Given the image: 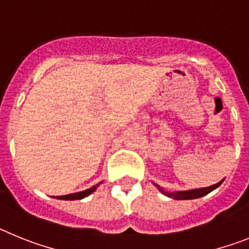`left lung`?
I'll return each instance as SVG.
<instances>
[{
    "label": "left lung",
    "instance_id": "8db88e82",
    "mask_svg": "<svg viewBox=\"0 0 249 249\" xmlns=\"http://www.w3.org/2000/svg\"><path fill=\"white\" fill-rule=\"evenodd\" d=\"M223 181H224V178L222 179L221 182H218V183H215V184H212V186H210V187H204V188H196V190H188V191H177V192H167V191H164L163 188H162L160 186H158V184H156V183H153V184L157 187L160 193H163L164 196H167V197H169V198L181 201V199L201 198V197H203V196H206V195H208L210 192H212V191L215 190V188H218Z\"/></svg>",
    "mask_w": 249,
    "mask_h": 249
}]
</instances>
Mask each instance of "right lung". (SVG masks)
Returning a JSON list of instances; mask_svg holds the SVG:
<instances>
[{
	"mask_svg": "<svg viewBox=\"0 0 249 249\" xmlns=\"http://www.w3.org/2000/svg\"><path fill=\"white\" fill-rule=\"evenodd\" d=\"M101 183H102V182H100V183H97V184H94L93 187H91V188H89V190L82 191V192L71 193V195H67V196H57L56 198L63 199V201H76V199H82V198H85V197H87V196L91 195V193H93L94 191L97 190V187L100 186Z\"/></svg>",
	"mask_w": 249,
	"mask_h": 249,
	"instance_id": "add662e5",
	"label": "right lung"
}]
</instances>
